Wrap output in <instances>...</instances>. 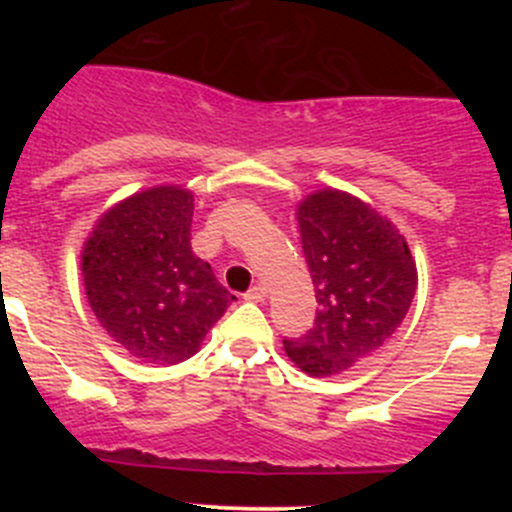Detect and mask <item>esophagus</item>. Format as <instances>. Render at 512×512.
Returning <instances> with one entry per match:
<instances>
[{
  "instance_id": "1",
  "label": "esophagus",
  "mask_w": 512,
  "mask_h": 512,
  "mask_svg": "<svg viewBox=\"0 0 512 512\" xmlns=\"http://www.w3.org/2000/svg\"><path fill=\"white\" fill-rule=\"evenodd\" d=\"M264 296H267V291H264V286H260V284L252 286L248 293H243L245 301H250V303H262Z\"/></svg>"
}]
</instances>
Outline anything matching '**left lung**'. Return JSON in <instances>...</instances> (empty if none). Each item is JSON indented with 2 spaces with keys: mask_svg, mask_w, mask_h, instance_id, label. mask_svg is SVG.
<instances>
[{
  "mask_svg": "<svg viewBox=\"0 0 512 512\" xmlns=\"http://www.w3.org/2000/svg\"><path fill=\"white\" fill-rule=\"evenodd\" d=\"M303 255L315 284V322L284 339L308 375H334L373 356L407 315L416 264L407 240L361 199L322 190L298 207Z\"/></svg>",
  "mask_w": 512,
  "mask_h": 512,
  "instance_id": "left-lung-1",
  "label": "left lung"
}]
</instances>
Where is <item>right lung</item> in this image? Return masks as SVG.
<instances>
[{"mask_svg": "<svg viewBox=\"0 0 512 512\" xmlns=\"http://www.w3.org/2000/svg\"><path fill=\"white\" fill-rule=\"evenodd\" d=\"M195 199L154 187L110 209L84 248L91 310L117 344L149 363L190 358L236 301L190 245Z\"/></svg>", "mask_w": 512, "mask_h": 512, "instance_id": "1", "label": "right lung"}]
</instances>
